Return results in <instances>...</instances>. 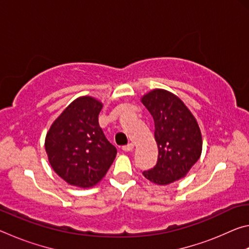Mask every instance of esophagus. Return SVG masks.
Masks as SVG:
<instances>
[{
	"mask_svg": "<svg viewBox=\"0 0 249 249\" xmlns=\"http://www.w3.org/2000/svg\"><path fill=\"white\" fill-rule=\"evenodd\" d=\"M122 149H123L124 151H132L134 149V144L133 142H129V144L124 145L123 147H122Z\"/></svg>",
	"mask_w": 249,
	"mask_h": 249,
	"instance_id": "1",
	"label": "esophagus"
}]
</instances>
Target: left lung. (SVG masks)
Segmentation results:
<instances>
[{
	"instance_id": "obj_1",
	"label": "left lung",
	"mask_w": 249,
	"mask_h": 249,
	"mask_svg": "<svg viewBox=\"0 0 249 249\" xmlns=\"http://www.w3.org/2000/svg\"><path fill=\"white\" fill-rule=\"evenodd\" d=\"M142 102L154 119L158 146L157 163L142 175L154 183L169 184L187 175L199 160L202 151L199 125L182 101L168 91H151L142 96Z\"/></svg>"
}]
</instances>
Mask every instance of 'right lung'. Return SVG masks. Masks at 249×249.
Masks as SVG:
<instances>
[{"mask_svg": "<svg viewBox=\"0 0 249 249\" xmlns=\"http://www.w3.org/2000/svg\"><path fill=\"white\" fill-rule=\"evenodd\" d=\"M102 104L90 96L74 100L53 122L46 153L54 172L69 184L89 188L107 175L117 150L99 125Z\"/></svg>", "mask_w": 249, "mask_h": 249, "instance_id": "obj_1", "label": "right lung"}]
</instances>
